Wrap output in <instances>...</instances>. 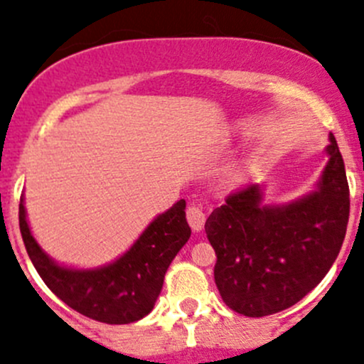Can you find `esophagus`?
I'll return each instance as SVG.
<instances>
[{
	"label": "esophagus",
	"instance_id": "1",
	"mask_svg": "<svg viewBox=\"0 0 364 364\" xmlns=\"http://www.w3.org/2000/svg\"><path fill=\"white\" fill-rule=\"evenodd\" d=\"M186 215H187V223H189L191 230L196 231V233H198V231L203 230L205 220H207V215H205V212L200 207H198V205H189V207H187Z\"/></svg>",
	"mask_w": 364,
	"mask_h": 364
}]
</instances>
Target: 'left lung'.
<instances>
[{"instance_id": "left-lung-1", "label": "left lung", "mask_w": 364, "mask_h": 364, "mask_svg": "<svg viewBox=\"0 0 364 364\" xmlns=\"http://www.w3.org/2000/svg\"><path fill=\"white\" fill-rule=\"evenodd\" d=\"M317 191L289 205H261L259 186L226 196L205 223L215 250L223 301L247 317H264L298 303L329 272L349 223V183L333 134Z\"/></svg>"}]
</instances>
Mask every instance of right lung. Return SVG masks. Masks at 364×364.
I'll list each match as a JSON object with an SVG mask.
<instances>
[{
  "label": "right lung",
  "mask_w": 364,
  "mask_h": 364,
  "mask_svg": "<svg viewBox=\"0 0 364 364\" xmlns=\"http://www.w3.org/2000/svg\"><path fill=\"white\" fill-rule=\"evenodd\" d=\"M18 226L26 250L48 289L82 316L107 324L144 319L163 289L164 273L191 237L186 201L157 215L124 256L96 269H71L55 264L40 249L18 205Z\"/></svg>",
  "instance_id": "add662e5"
}]
</instances>
